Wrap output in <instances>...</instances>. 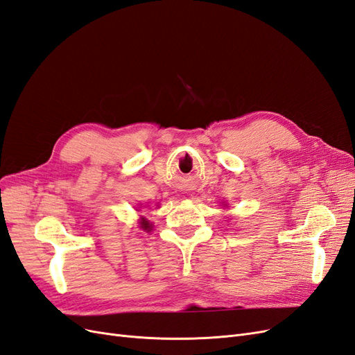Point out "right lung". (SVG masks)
<instances>
[{
  "label": "right lung",
  "mask_w": 355,
  "mask_h": 355,
  "mask_svg": "<svg viewBox=\"0 0 355 355\" xmlns=\"http://www.w3.org/2000/svg\"><path fill=\"white\" fill-rule=\"evenodd\" d=\"M141 225H142V228H144V230H146V231H151V228H153L151 225H149V222H148L146 219H144V218H142V222H141Z\"/></svg>",
  "instance_id": "right-lung-1"
}]
</instances>
